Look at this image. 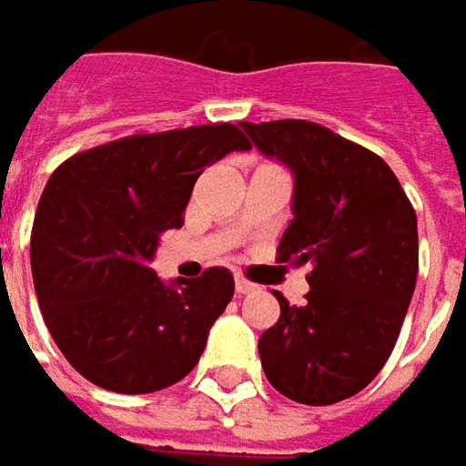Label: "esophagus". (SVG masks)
Instances as JSON below:
<instances>
[{"label": "esophagus", "mask_w": 466, "mask_h": 466, "mask_svg": "<svg viewBox=\"0 0 466 466\" xmlns=\"http://www.w3.org/2000/svg\"><path fill=\"white\" fill-rule=\"evenodd\" d=\"M234 289H237V294H239V297H245V294H249V291H255L258 286H255L252 281H248L242 273H237V276H234Z\"/></svg>", "instance_id": "obj_1"}]
</instances>
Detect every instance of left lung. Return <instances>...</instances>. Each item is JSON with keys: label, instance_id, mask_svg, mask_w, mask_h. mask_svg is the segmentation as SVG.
Listing matches in <instances>:
<instances>
[{"label": "left lung", "instance_id": "obj_1", "mask_svg": "<svg viewBox=\"0 0 466 466\" xmlns=\"http://www.w3.org/2000/svg\"><path fill=\"white\" fill-rule=\"evenodd\" d=\"M294 169V221L276 260L309 265L307 301L273 291L281 317L260 335L268 381L301 405L359 394L400 338L418 279V217L390 165L312 121L239 123Z\"/></svg>", "mask_w": 466, "mask_h": 466}]
</instances>
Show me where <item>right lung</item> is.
<instances>
[{
    "label": "right lung",
    "mask_w": 466,
    "mask_h": 466,
    "mask_svg": "<svg viewBox=\"0 0 466 466\" xmlns=\"http://www.w3.org/2000/svg\"><path fill=\"white\" fill-rule=\"evenodd\" d=\"M249 149L234 123L131 134L58 165L30 234L33 283L58 350L92 384L159 392L193 371L234 297L227 268L165 286L149 260L183 227L193 185L224 154Z\"/></svg>",
    "instance_id": "right-lung-1"
}]
</instances>
